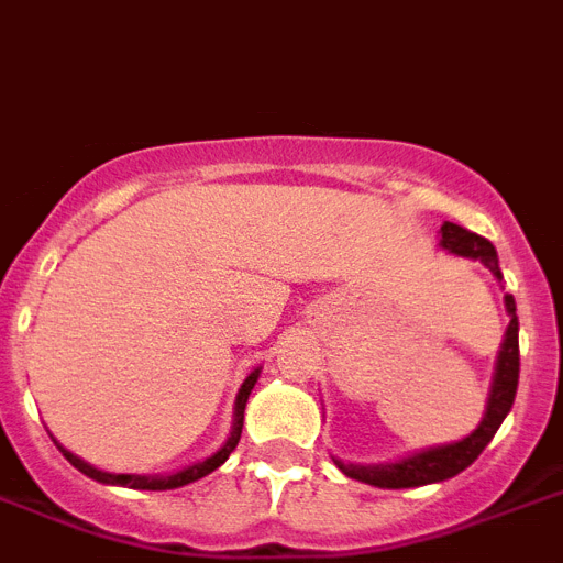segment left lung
<instances>
[{
    "label": "left lung",
    "mask_w": 563,
    "mask_h": 563,
    "mask_svg": "<svg viewBox=\"0 0 563 563\" xmlns=\"http://www.w3.org/2000/svg\"><path fill=\"white\" fill-rule=\"evenodd\" d=\"M439 246L444 252L456 254V257H467V261L485 263L493 272L498 283L505 280L501 277V268H498V254L496 246L478 234L467 232V229L456 227V223L444 221L442 223V238H439ZM505 309L510 314V325L505 331V342H501V351H498L496 360V374H493L490 397H487L485 417L478 422V428L473 433H467L464 439L451 444H433V448H422V451H413L408 456L397 459V462H379V464H354L342 462L334 456V464L349 478L356 482H365V485L383 487V490H402V487H422V485H437L444 478H453L471 467L478 459V453L485 451L490 439L496 437L498 424L505 422V417L510 413L512 399H516L518 388V317H516V300L512 295H505Z\"/></svg>",
    "instance_id": "obj_1"
}]
</instances>
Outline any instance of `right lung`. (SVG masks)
Listing matches in <instances>:
<instances>
[{
  "mask_svg": "<svg viewBox=\"0 0 563 563\" xmlns=\"http://www.w3.org/2000/svg\"><path fill=\"white\" fill-rule=\"evenodd\" d=\"M257 376H261V368H254L252 374L243 379L241 390H238V399H234L232 430H229L227 442H223L221 448L212 453V456L187 464V467H180V471H175V473H161V476H141V473H107V471H99V467H92V464L85 462V459H78L76 453L67 451L65 444L56 442V439H53V442H56L58 451L65 453V459L73 464V467H76V471H81L85 476H90L92 482H101V485L130 487V490H175V487L192 485V482H198V478H203V476H209L212 471H218V467H221V464L229 459V453L238 448V442H241L243 410H246L249 394H252L254 383H257Z\"/></svg>",
  "mask_w": 563,
  "mask_h": 563,
  "instance_id": "right-lung-1",
  "label": "right lung"
}]
</instances>
